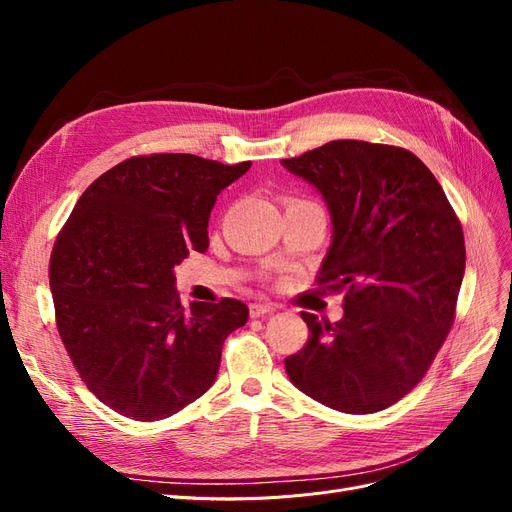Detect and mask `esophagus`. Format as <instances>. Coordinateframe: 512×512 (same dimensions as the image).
<instances>
[{
  "mask_svg": "<svg viewBox=\"0 0 512 512\" xmlns=\"http://www.w3.org/2000/svg\"><path fill=\"white\" fill-rule=\"evenodd\" d=\"M277 309V305L275 303H252L250 305V316L252 318H262V316H269V314H273Z\"/></svg>",
  "mask_w": 512,
  "mask_h": 512,
  "instance_id": "esophagus-1",
  "label": "esophagus"
}]
</instances>
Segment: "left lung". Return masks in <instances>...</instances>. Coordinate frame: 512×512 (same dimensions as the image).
<instances>
[{"instance_id":"obj_1","label":"left lung","mask_w":512,"mask_h":512,"mask_svg":"<svg viewBox=\"0 0 512 512\" xmlns=\"http://www.w3.org/2000/svg\"><path fill=\"white\" fill-rule=\"evenodd\" d=\"M282 166L312 183L331 213L318 286L346 288L335 324L301 312L309 339L284 361L286 374L339 412L389 408L451 331L466 273L461 224L431 170L401 147L331 141Z\"/></svg>"}]
</instances>
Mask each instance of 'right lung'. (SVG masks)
<instances>
[{"label":"right lung","instance_id":"add662e5","mask_svg":"<svg viewBox=\"0 0 512 512\" xmlns=\"http://www.w3.org/2000/svg\"><path fill=\"white\" fill-rule=\"evenodd\" d=\"M252 162L153 153L106 170L55 241L57 329L87 389L134 421L177 414L215 382L224 339L250 316L237 299L183 309L175 267L205 252L218 194Z\"/></svg>","mask_w":512,"mask_h":512}]
</instances>
